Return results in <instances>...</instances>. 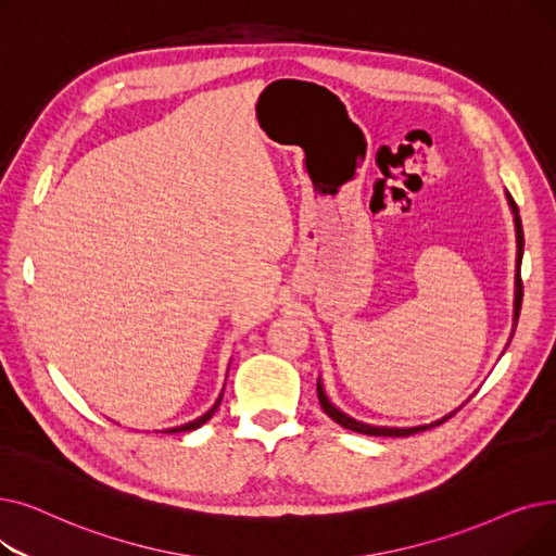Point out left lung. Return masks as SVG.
<instances>
[{
	"label": "left lung",
	"instance_id": "obj_1",
	"mask_svg": "<svg viewBox=\"0 0 556 556\" xmlns=\"http://www.w3.org/2000/svg\"><path fill=\"white\" fill-rule=\"evenodd\" d=\"M506 202H509L511 206V213H514V225H516V245H518V254H516V293H514V329H511V338H514V331H516V325H518V316H520V304H522V281H520V263H522V245H525V238H522V223H520V215H518V206L514 202V198L509 195V190H506ZM318 400H320V406L323 412L341 427L350 429V431H356V433H366V437H393V439H402V437H412V433H418V431H425L429 427H437L441 422H445L447 418H452L458 408L456 406L454 412L445 414L443 418L433 420V422H427V425H414V427H381V425H368V422H361L352 416H348L345 412H341L325 393V386H323V379H318ZM468 402V400H466Z\"/></svg>",
	"mask_w": 556,
	"mask_h": 556
}]
</instances>
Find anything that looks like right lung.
Returning a JSON list of instances; mask_svg holds the SVG:
<instances>
[{"label":"right lung","mask_w":556,"mask_h":556,"mask_svg":"<svg viewBox=\"0 0 556 556\" xmlns=\"http://www.w3.org/2000/svg\"><path fill=\"white\" fill-rule=\"evenodd\" d=\"M220 400H223V393H220V397L215 400V404L208 408L206 414H202L200 418H195V420H190V422H186V425H179V427H170V429H163V431H167V433H179V431H192V429H198V427H202L213 414H215V408L220 406Z\"/></svg>","instance_id":"obj_1"}]
</instances>
